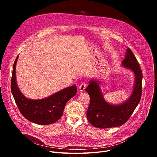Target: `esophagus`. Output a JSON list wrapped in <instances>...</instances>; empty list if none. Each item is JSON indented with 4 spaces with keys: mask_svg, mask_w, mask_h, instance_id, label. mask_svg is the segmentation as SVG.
Wrapping results in <instances>:
<instances>
[{
    "mask_svg": "<svg viewBox=\"0 0 157 157\" xmlns=\"http://www.w3.org/2000/svg\"><path fill=\"white\" fill-rule=\"evenodd\" d=\"M86 87V83H82L79 85V91L80 92H82L85 90V88Z\"/></svg>",
    "mask_w": 157,
    "mask_h": 157,
    "instance_id": "obj_1",
    "label": "esophagus"
}]
</instances>
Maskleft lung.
<instances>
[{
  "label": "left lung",
  "mask_w": 157,
  "mask_h": 157,
  "mask_svg": "<svg viewBox=\"0 0 157 157\" xmlns=\"http://www.w3.org/2000/svg\"><path fill=\"white\" fill-rule=\"evenodd\" d=\"M122 66L135 75V82L130 96L120 104L105 101L101 90L99 81L91 79L85 91L90 97L87 110V119L93 126L100 128L118 127L125 124L138 105L142 96V72L136 56L127 48Z\"/></svg>",
  "instance_id": "left-lung-1"
}]
</instances>
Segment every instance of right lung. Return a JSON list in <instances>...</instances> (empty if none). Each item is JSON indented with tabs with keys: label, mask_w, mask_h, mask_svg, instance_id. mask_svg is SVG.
Returning <instances> with one entry per match:
<instances>
[{
	"label": "right lung",
	"mask_w": 157,
	"mask_h": 157,
	"mask_svg": "<svg viewBox=\"0 0 157 157\" xmlns=\"http://www.w3.org/2000/svg\"><path fill=\"white\" fill-rule=\"evenodd\" d=\"M18 56L13 65L11 91L17 107L24 117L38 125H49L56 122L63 115L64 108L77 93L76 86L66 87L50 96L39 100L27 98L18 87L15 66Z\"/></svg>",
	"instance_id": "add662e5"
}]
</instances>
